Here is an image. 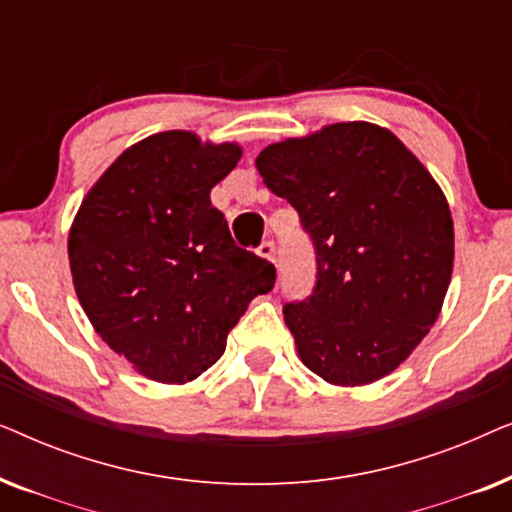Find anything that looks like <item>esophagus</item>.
<instances>
[{"instance_id":"34e87169","label":"esophagus","mask_w":512,"mask_h":512,"mask_svg":"<svg viewBox=\"0 0 512 512\" xmlns=\"http://www.w3.org/2000/svg\"><path fill=\"white\" fill-rule=\"evenodd\" d=\"M256 254L261 256V258H265V261H272V263H275V254H277L275 242H261V247L256 249Z\"/></svg>"}]
</instances>
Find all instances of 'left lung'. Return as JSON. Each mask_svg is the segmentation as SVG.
Here are the masks:
<instances>
[{
	"instance_id": "left-lung-1",
	"label": "left lung",
	"mask_w": 512,
	"mask_h": 512,
	"mask_svg": "<svg viewBox=\"0 0 512 512\" xmlns=\"http://www.w3.org/2000/svg\"><path fill=\"white\" fill-rule=\"evenodd\" d=\"M256 167L314 247L312 293L284 305L300 359L340 387L389 375L436 324L450 286L454 226L440 186L394 132L363 121L270 144Z\"/></svg>"
}]
</instances>
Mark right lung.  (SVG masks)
Wrapping results in <instances>:
<instances>
[{"label":"right lung","instance_id":"1","mask_svg":"<svg viewBox=\"0 0 512 512\" xmlns=\"http://www.w3.org/2000/svg\"><path fill=\"white\" fill-rule=\"evenodd\" d=\"M237 144L193 132L146 137L116 158L69 230L74 289L100 338L156 382H191L221 359L275 265L237 247L209 191Z\"/></svg>","mask_w":512,"mask_h":512}]
</instances>
